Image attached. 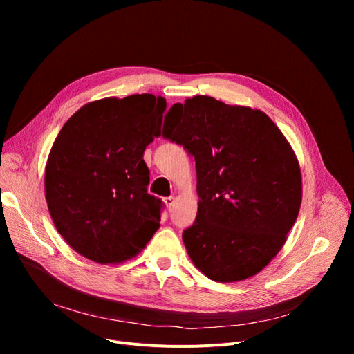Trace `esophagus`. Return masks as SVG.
I'll return each mask as SVG.
<instances>
[{
	"label": "esophagus",
	"mask_w": 354,
	"mask_h": 354,
	"mask_svg": "<svg viewBox=\"0 0 354 354\" xmlns=\"http://www.w3.org/2000/svg\"><path fill=\"white\" fill-rule=\"evenodd\" d=\"M163 202H165V205L167 207V209L171 211L174 208V205H175V198L174 196H167V198L163 199Z\"/></svg>",
	"instance_id": "obj_1"
}]
</instances>
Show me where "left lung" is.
<instances>
[{
  "mask_svg": "<svg viewBox=\"0 0 354 354\" xmlns=\"http://www.w3.org/2000/svg\"><path fill=\"white\" fill-rule=\"evenodd\" d=\"M163 136L195 158L198 214L182 239L195 267L218 283L247 280L283 248L299 216V159L258 109L194 96L171 107Z\"/></svg>",
  "mask_w": 354,
  "mask_h": 354,
  "instance_id": "left-lung-1",
  "label": "left lung"
}]
</instances>
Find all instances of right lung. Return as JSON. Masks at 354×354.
Instances as JSON below:
<instances>
[{
    "instance_id": "obj_1",
    "label": "right lung",
    "mask_w": 354,
    "mask_h": 354,
    "mask_svg": "<svg viewBox=\"0 0 354 354\" xmlns=\"http://www.w3.org/2000/svg\"><path fill=\"white\" fill-rule=\"evenodd\" d=\"M166 100L106 97L62 127L46 163L50 216L66 243L97 264L136 257L159 228L160 199L147 194L146 146L160 136Z\"/></svg>"
}]
</instances>
